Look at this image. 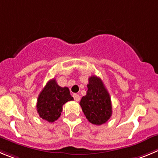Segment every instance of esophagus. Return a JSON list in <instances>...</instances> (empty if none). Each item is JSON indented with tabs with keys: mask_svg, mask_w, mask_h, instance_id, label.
I'll use <instances>...</instances> for the list:
<instances>
[{
	"mask_svg": "<svg viewBox=\"0 0 158 158\" xmlns=\"http://www.w3.org/2000/svg\"><path fill=\"white\" fill-rule=\"evenodd\" d=\"M73 97H74V99H75V101H79V100H80V97H79V94H73Z\"/></svg>",
	"mask_w": 158,
	"mask_h": 158,
	"instance_id": "esophagus-1",
	"label": "esophagus"
}]
</instances>
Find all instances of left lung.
Here are the masks:
<instances>
[{"instance_id": "obj_1", "label": "left lung", "mask_w": 158, "mask_h": 158, "mask_svg": "<svg viewBox=\"0 0 158 158\" xmlns=\"http://www.w3.org/2000/svg\"><path fill=\"white\" fill-rule=\"evenodd\" d=\"M86 95L82 97L80 104L84 114L90 123L101 126L112 114V106L108 92L99 77L89 78Z\"/></svg>"}]
</instances>
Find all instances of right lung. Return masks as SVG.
<instances>
[{"label":"right lung","mask_w":158,"mask_h":158,"mask_svg":"<svg viewBox=\"0 0 158 158\" xmlns=\"http://www.w3.org/2000/svg\"><path fill=\"white\" fill-rule=\"evenodd\" d=\"M73 101L68 87H61L54 79L48 81L39 94L36 109L40 117L49 122L57 120L66 102Z\"/></svg>","instance_id":"right-lung-1"}]
</instances>
